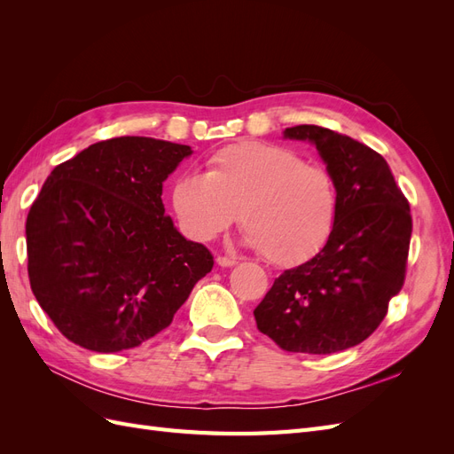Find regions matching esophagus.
<instances>
[{
  "label": "esophagus",
  "mask_w": 454,
  "mask_h": 454,
  "mask_svg": "<svg viewBox=\"0 0 454 454\" xmlns=\"http://www.w3.org/2000/svg\"><path fill=\"white\" fill-rule=\"evenodd\" d=\"M217 265L219 267H232L237 265V259L235 257H229V255H217Z\"/></svg>",
  "instance_id": "1"
}]
</instances>
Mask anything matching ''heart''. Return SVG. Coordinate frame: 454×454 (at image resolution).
Segmentation results:
<instances>
[{
    "mask_svg": "<svg viewBox=\"0 0 454 454\" xmlns=\"http://www.w3.org/2000/svg\"><path fill=\"white\" fill-rule=\"evenodd\" d=\"M172 204L191 239H215L240 212L248 244L274 265H297L332 237L339 189L325 167L290 147L242 142L215 151L204 174L177 177Z\"/></svg>",
    "mask_w": 454,
    "mask_h": 454,
    "instance_id": "heart-1",
    "label": "heart"
}]
</instances>
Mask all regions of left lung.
Instances as JSON below:
<instances>
[{"label":"left lung","instance_id":"left-lung-1","mask_svg":"<svg viewBox=\"0 0 454 454\" xmlns=\"http://www.w3.org/2000/svg\"><path fill=\"white\" fill-rule=\"evenodd\" d=\"M284 136L320 151L339 189L337 223L318 254L274 280L254 316L282 350L333 354L373 333L402 292L413 219L377 151L316 125Z\"/></svg>","mask_w":454,"mask_h":454}]
</instances>
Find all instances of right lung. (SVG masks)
<instances>
[{
  "instance_id": "right-lung-1",
  "label": "right lung",
  "mask_w": 454,
  "mask_h": 454,
  "mask_svg": "<svg viewBox=\"0 0 454 454\" xmlns=\"http://www.w3.org/2000/svg\"><path fill=\"white\" fill-rule=\"evenodd\" d=\"M193 151L144 136L83 149L51 172L26 219L28 277L59 332L94 352L168 327L214 267L164 214L162 182Z\"/></svg>"
}]
</instances>
